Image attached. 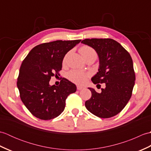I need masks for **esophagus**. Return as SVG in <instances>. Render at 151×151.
<instances>
[{
  "label": "esophagus",
  "mask_w": 151,
  "mask_h": 151,
  "mask_svg": "<svg viewBox=\"0 0 151 151\" xmlns=\"http://www.w3.org/2000/svg\"><path fill=\"white\" fill-rule=\"evenodd\" d=\"M77 89L78 90H81V89H84V87H82V86H77Z\"/></svg>",
  "instance_id": "1"
}]
</instances>
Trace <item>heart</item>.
I'll return each mask as SVG.
<instances>
[{
    "label": "heart",
    "mask_w": 151,
    "mask_h": 151,
    "mask_svg": "<svg viewBox=\"0 0 151 151\" xmlns=\"http://www.w3.org/2000/svg\"><path fill=\"white\" fill-rule=\"evenodd\" d=\"M80 52L81 53L82 56L84 58H86L91 54H94V55L97 56V52L96 51L93 49L92 47H89L88 45H84L82 46L81 49H80ZM66 58V56L63 60V62H65ZM68 78L73 81V82L76 83L78 84H82L86 81V78L89 76L88 73H86L84 72L80 71V70H73L68 73Z\"/></svg>",
    "instance_id": "obj_1"
}]
</instances>
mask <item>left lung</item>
Here are the masks:
<instances>
[{
  "mask_svg": "<svg viewBox=\"0 0 151 151\" xmlns=\"http://www.w3.org/2000/svg\"><path fill=\"white\" fill-rule=\"evenodd\" d=\"M81 43L94 49L99 56V72L92 82L106 85L100 93L88 88L91 97L86 101V107L99 117H114L122 111L132 96L136 80L132 58L120 43L110 38L85 39Z\"/></svg>",
  "mask_w": 151,
  "mask_h": 151,
  "instance_id": "1",
  "label": "left lung"
}]
</instances>
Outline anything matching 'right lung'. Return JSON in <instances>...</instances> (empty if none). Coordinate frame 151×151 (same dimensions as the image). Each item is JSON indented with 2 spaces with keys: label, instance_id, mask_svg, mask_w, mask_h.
I'll use <instances>...</instances> for the list:
<instances>
[{
  "label": "right lung",
  "instance_id": "1",
  "mask_svg": "<svg viewBox=\"0 0 151 151\" xmlns=\"http://www.w3.org/2000/svg\"><path fill=\"white\" fill-rule=\"evenodd\" d=\"M81 40H57L34 47L22 61L17 78L22 102L30 113L42 120H50L62 113L69 95L76 86L63 78L59 86H50L52 76H58L63 58Z\"/></svg>",
  "mask_w": 151,
  "mask_h": 151
}]
</instances>
